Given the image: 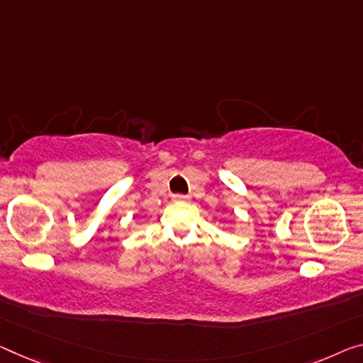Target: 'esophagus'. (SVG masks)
Segmentation results:
<instances>
[{
    "label": "esophagus",
    "mask_w": 363,
    "mask_h": 363,
    "mask_svg": "<svg viewBox=\"0 0 363 363\" xmlns=\"http://www.w3.org/2000/svg\"><path fill=\"white\" fill-rule=\"evenodd\" d=\"M189 198L188 196H183V194H175L174 196V203H186Z\"/></svg>",
    "instance_id": "obj_1"
}]
</instances>
